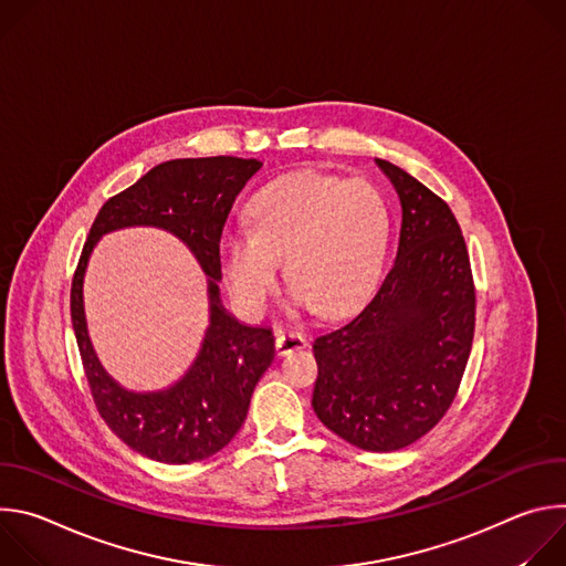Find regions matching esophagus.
I'll list each match as a JSON object with an SVG mask.
<instances>
[{
  "label": "esophagus",
  "instance_id": "34e87169",
  "mask_svg": "<svg viewBox=\"0 0 566 566\" xmlns=\"http://www.w3.org/2000/svg\"><path fill=\"white\" fill-rule=\"evenodd\" d=\"M302 347H306L304 334H300V332H277V336H275V352L280 356H286V354L297 352Z\"/></svg>",
  "mask_w": 566,
  "mask_h": 566
}]
</instances>
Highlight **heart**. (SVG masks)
Instances as JSON below:
<instances>
[{
  "label": "heart",
  "mask_w": 566,
  "mask_h": 566,
  "mask_svg": "<svg viewBox=\"0 0 566 566\" xmlns=\"http://www.w3.org/2000/svg\"><path fill=\"white\" fill-rule=\"evenodd\" d=\"M385 241L387 208L374 186L304 170L255 195L251 228L221 239V269L232 297L249 313L266 308L284 260L295 304L340 315L376 280Z\"/></svg>",
  "instance_id": "heart-1"
}]
</instances>
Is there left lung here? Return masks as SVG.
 Segmentation results:
<instances>
[{
  "mask_svg": "<svg viewBox=\"0 0 566 566\" xmlns=\"http://www.w3.org/2000/svg\"><path fill=\"white\" fill-rule=\"evenodd\" d=\"M402 221L391 269L365 306L313 340L317 419L367 452L426 437L450 410L474 336V282L448 203L376 158Z\"/></svg>",
  "mask_w": 566,
  "mask_h": 566,
  "instance_id": "obj_1",
  "label": "left lung"
}]
</instances>
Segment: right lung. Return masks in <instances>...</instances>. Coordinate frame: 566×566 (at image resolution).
I'll return each instance as SVG.
<instances>
[{
	"label": "right lung",
	"instance_id": "1",
	"mask_svg": "<svg viewBox=\"0 0 566 566\" xmlns=\"http://www.w3.org/2000/svg\"><path fill=\"white\" fill-rule=\"evenodd\" d=\"M262 168L255 158H175L107 199L80 253L71 282V319L98 415L138 454L160 463H195L226 448L247 421L251 396L275 347L266 327H247L219 302L221 232L230 208ZM127 224H156L191 247L211 277V327L191 371L166 392L134 395L99 367L86 336L82 277L95 241Z\"/></svg>",
	"mask_w": 566,
	"mask_h": 566
}]
</instances>
